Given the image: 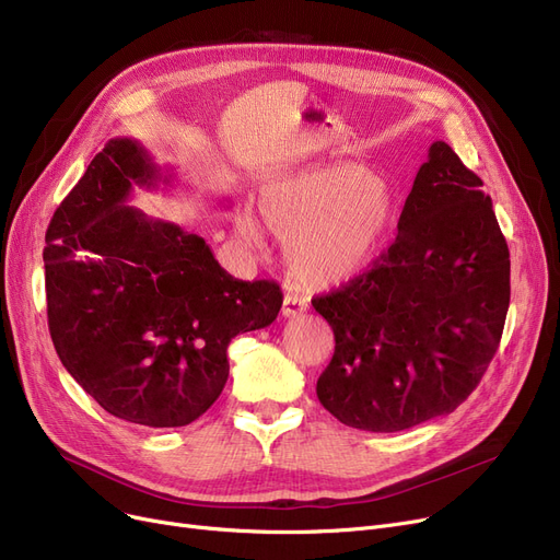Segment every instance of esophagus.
<instances>
[{"mask_svg":"<svg viewBox=\"0 0 560 560\" xmlns=\"http://www.w3.org/2000/svg\"><path fill=\"white\" fill-rule=\"evenodd\" d=\"M306 308H308V304L304 300H300L298 295H285L283 306H281V315L283 317H295V315H302Z\"/></svg>","mask_w":560,"mask_h":560,"instance_id":"34e87169","label":"esophagus"}]
</instances>
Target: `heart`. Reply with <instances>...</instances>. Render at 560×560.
<instances>
[{
    "label": "heart",
    "instance_id": "1",
    "mask_svg": "<svg viewBox=\"0 0 560 560\" xmlns=\"http://www.w3.org/2000/svg\"><path fill=\"white\" fill-rule=\"evenodd\" d=\"M262 226L285 243L290 277L308 290H331L363 275L397 220L393 186L361 163L340 161L281 176L260 190ZM258 249L262 229L252 213L235 222Z\"/></svg>",
    "mask_w": 560,
    "mask_h": 560
}]
</instances>
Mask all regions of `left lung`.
Segmentation results:
<instances>
[{
    "label": "left lung",
    "mask_w": 560,
    "mask_h": 560,
    "mask_svg": "<svg viewBox=\"0 0 560 560\" xmlns=\"http://www.w3.org/2000/svg\"><path fill=\"white\" fill-rule=\"evenodd\" d=\"M481 186L435 140L388 252L313 300L336 338L317 399L342 424L404 431L452 413L479 386L511 302L509 245Z\"/></svg>",
    "instance_id": "8db88e82"
}]
</instances>
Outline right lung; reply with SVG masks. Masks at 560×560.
I'll use <instances>...</instances> for the list:
<instances>
[{
  "mask_svg": "<svg viewBox=\"0 0 560 560\" xmlns=\"http://www.w3.org/2000/svg\"><path fill=\"white\" fill-rule=\"evenodd\" d=\"M170 186L133 138H110L45 235L56 354L110 416L186 427L220 397L231 338L272 325L275 281L233 279L197 233L129 206L133 186Z\"/></svg>",
  "mask_w": 560,
  "mask_h": 560,
  "instance_id": "1",
  "label": "right lung"
}]
</instances>
